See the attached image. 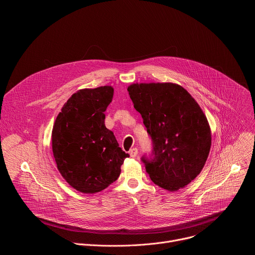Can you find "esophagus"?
I'll use <instances>...</instances> for the list:
<instances>
[{
  "label": "esophagus",
  "mask_w": 255,
  "mask_h": 255,
  "mask_svg": "<svg viewBox=\"0 0 255 255\" xmlns=\"http://www.w3.org/2000/svg\"><path fill=\"white\" fill-rule=\"evenodd\" d=\"M129 154H130V156H131V157H136V156H137V154H138V149H137L136 147L132 148V149L129 151Z\"/></svg>",
  "instance_id": "esophagus-1"
}]
</instances>
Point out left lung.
Wrapping results in <instances>:
<instances>
[{"label":"left lung","mask_w":255,"mask_h":255,"mask_svg":"<svg viewBox=\"0 0 255 255\" xmlns=\"http://www.w3.org/2000/svg\"><path fill=\"white\" fill-rule=\"evenodd\" d=\"M127 90L151 137V155L141 158L151 180L170 192L189 185L211 148V130L202 109L175 84H133Z\"/></svg>","instance_id":"8db88e82"}]
</instances>
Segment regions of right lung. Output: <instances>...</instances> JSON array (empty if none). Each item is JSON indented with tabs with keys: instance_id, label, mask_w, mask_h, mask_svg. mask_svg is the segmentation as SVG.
Here are the masks:
<instances>
[{
	"instance_id": "1",
	"label": "right lung",
	"mask_w": 255,
	"mask_h": 255,
	"mask_svg": "<svg viewBox=\"0 0 255 255\" xmlns=\"http://www.w3.org/2000/svg\"><path fill=\"white\" fill-rule=\"evenodd\" d=\"M109 86L80 90L57 115L52 129V152L63 178L77 191L95 194L119 177L129 157L105 126V111L112 102Z\"/></svg>"
}]
</instances>
